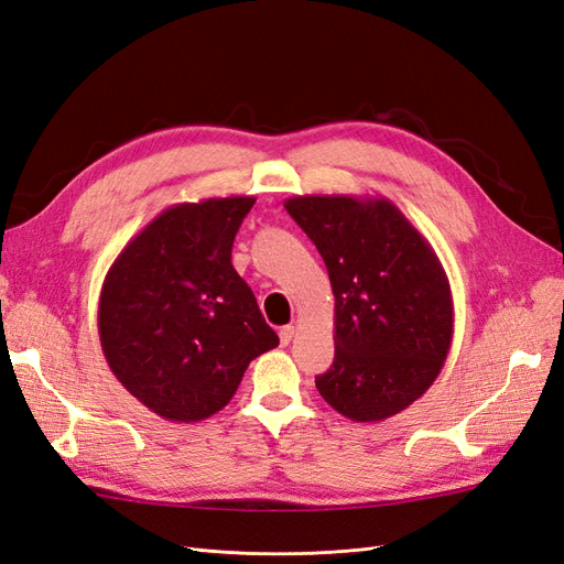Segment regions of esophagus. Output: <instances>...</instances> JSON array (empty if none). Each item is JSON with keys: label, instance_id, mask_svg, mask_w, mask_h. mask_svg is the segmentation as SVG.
Here are the masks:
<instances>
[{"label": "esophagus", "instance_id": "esophagus-1", "mask_svg": "<svg viewBox=\"0 0 564 564\" xmlns=\"http://www.w3.org/2000/svg\"><path fill=\"white\" fill-rule=\"evenodd\" d=\"M294 338V327L292 324H286V327H280V344L289 346V340Z\"/></svg>", "mask_w": 564, "mask_h": 564}]
</instances>
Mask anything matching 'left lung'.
<instances>
[{"instance_id": "1", "label": "left lung", "mask_w": 564, "mask_h": 564, "mask_svg": "<svg viewBox=\"0 0 564 564\" xmlns=\"http://www.w3.org/2000/svg\"><path fill=\"white\" fill-rule=\"evenodd\" d=\"M327 265L334 362L319 395L350 421H383L433 386L447 360L454 303L429 240L386 197L296 195L284 202Z\"/></svg>"}]
</instances>
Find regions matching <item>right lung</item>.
Segmentation results:
<instances>
[{
	"label": "right lung",
	"mask_w": 564,
	"mask_h": 564,
	"mask_svg": "<svg viewBox=\"0 0 564 564\" xmlns=\"http://www.w3.org/2000/svg\"><path fill=\"white\" fill-rule=\"evenodd\" d=\"M256 197L183 202L119 251L98 301L106 360L131 395L166 421L220 412L253 357L280 344L232 268Z\"/></svg>",
	"instance_id": "add662e5"
}]
</instances>
